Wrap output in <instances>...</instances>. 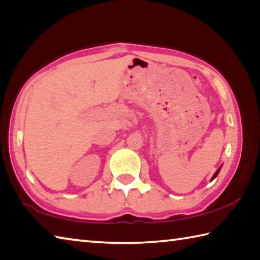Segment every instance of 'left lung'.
I'll return each mask as SVG.
<instances>
[{"label": "left lung", "mask_w": 260, "mask_h": 260, "mask_svg": "<svg viewBox=\"0 0 260 260\" xmlns=\"http://www.w3.org/2000/svg\"><path fill=\"white\" fill-rule=\"evenodd\" d=\"M220 168H221V166L218 168V169H217V171H216V173L214 174V176H212L211 177V181H212V179H215L216 177H217V175H218V173H219V171H220Z\"/></svg>", "instance_id": "1"}]
</instances>
